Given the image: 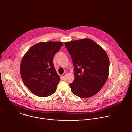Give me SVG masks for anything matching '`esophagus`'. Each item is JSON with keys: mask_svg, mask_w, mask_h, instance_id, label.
Listing matches in <instances>:
<instances>
[{"mask_svg": "<svg viewBox=\"0 0 132 132\" xmlns=\"http://www.w3.org/2000/svg\"><path fill=\"white\" fill-rule=\"evenodd\" d=\"M66 75H67V73H64L62 75H61V76L62 78H64V77L66 76Z\"/></svg>", "mask_w": 132, "mask_h": 132, "instance_id": "obj_1", "label": "esophagus"}]
</instances>
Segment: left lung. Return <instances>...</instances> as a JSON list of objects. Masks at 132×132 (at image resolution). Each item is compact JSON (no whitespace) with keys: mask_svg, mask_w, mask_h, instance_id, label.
<instances>
[{"mask_svg":"<svg viewBox=\"0 0 132 132\" xmlns=\"http://www.w3.org/2000/svg\"><path fill=\"white\" fill-rule=\"evenodd\" d=\"M74 67L72 93L81 98L96 94L109 75V60L105 50L93 40L84 38L65 42Z\"/></svg>","mask_w":132,"mask_h":132,"instance_id":"obj_1","label":"left lung"}]
</instances>
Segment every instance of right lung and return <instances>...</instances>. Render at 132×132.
Listing matches in <instances>:
<instances>
[{"instance_id":"add662e5","label":"right lung","mask_w":132,"mask_h":132,"mask_svg":"<svg viewBox=\"0 0 132 132\" xmlns=\"http://www.w3.org/2000/svg\"><path fill=\"white\" fill-rule=\"evenodd\" d=\"M63 45L61 42H42L31 47L23 57L20 73L25 86L34 94L47 97L56 90L60 77L53 58Z\"/></svg>"}]
</instances>
